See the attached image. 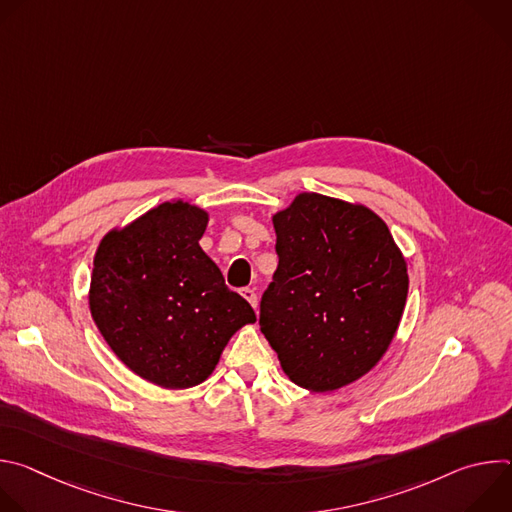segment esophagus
Masks as SVG:
<instances>
[{
    "mask_svg": "<svg viewBox=\"0 0 512 512\" xmlns=\"http://www.w3.org/2000/svg\"><path fill=\"white\" fill-rule=\"evenodd\" d=\"M241 296L251 304V308H253V310H257V294H255V289L245 287V289L241 291Z\"/></svg>",
    "mask_w": 512,
    "mask_h": 512,
    "instance_id": "1",
    "label": "esophagus"
}]
</instances>
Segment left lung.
<instances>
[{
  "label": "left lung",
  "mask_w": 512,
  "mask_h": 512,
  "mask_svg": "<svg viewBox=\"0 0 512 512\" xmlns=\"http://www.w3.org/2000/svg\"><path fill=\"white\" fill-rule=\"evenodd\" d=\"M271 221L279 265L261 300V332L291 383L342 389L389 350L407 302V261L360 202L300 192Z\"/></svg>",
  "instance_id": "1"
}]
</instances>
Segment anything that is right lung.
I'll use <instances>...</instances> for the list:
<instances>
[{
    "mask_svg": "<svg viewBox=\"0 0 512 512\" xmlns=\"http://www.w3.org/2000/svg\"><path fill=\"white\" fill-rule=\"evenodd\" d=\"M208 212L174 198L101 239L89 285L91 316L125 367L162 389L206 381L255 312L225 285L200 239Z\"/></svg>",
    "mask_w": 512,
    "mask_h": 512,
    "instance_id": "1",
    "label": "right lung"
}]
</instances>
